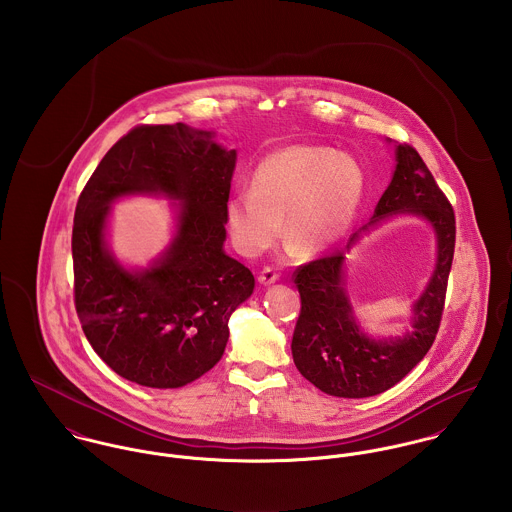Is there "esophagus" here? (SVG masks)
<instances>
[{"label": "esophagus", "instance_id": "esophagus-1", "mask_svg": "<svg viewBox=\"0 0 512 512\" xmlns=\"http://www.w3.org/2000/svg\"><path fill=\"white\" fill-rule=\"evenodd\" d=\"M278 280H280V274H278L274 268H270V266L262 268V272H260V276H258V282H260V284H264V286L276 284Z\"/></svg>", "mask_w": 512, "mask_h": 512}]
</instances>
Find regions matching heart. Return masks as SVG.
I'll use <instances>...</instances> for the list:
<instances>
[{
  "label": "heart",
  "mask_w": 512,
  "mask_h": 512,
  "mask_svg": "<svg viewBox=\"0 0 512 512\" xmlns=\"http://www.w3.org/2000/svg\"><path fill=\"white\" fill-rule=\"evenodd\" d=\"M363 165L335 147H282L264 155L250 173V191H234L224 205L230 236L240 252L268 250L284 230L303 254L341 242L361 213Z\"/></svg>",
  "instance_id": "b5f03b06"
}]
</instances>
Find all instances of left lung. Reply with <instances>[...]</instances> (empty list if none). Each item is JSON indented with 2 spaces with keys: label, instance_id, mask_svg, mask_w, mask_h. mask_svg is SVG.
I'll return each mask as SVG.
<instances>
[{
  "label": "left lung",
  "instance_id": "left-lung-1",
  "mask_svg": "<svg viewBox=\"0 0 512 512\" xmlns=\"http://www.w3.org/2000/svg\"><path fill=\"white\" fill-rule=\"evenodd\" d=\"M396 214L428 219L437 232V270L413 306V329L400 338L372 340L354 319L344 288L345 250H335L295 270L301 311L292 339L293 363L321 392L339 398L376 396L400 382L430 351L443 313L455 250V215L420 153L396 146V169L370 225Z\"/></svg>",
  "mask_w": 512,
  "mask_h": 512
}]
</instances>
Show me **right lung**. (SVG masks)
Returning a JSON list of instances; mask_svg holds the SVG:
<instances>
[{
	"label": "right lung",
	"mask_w": 512,
	"mask_h": 512,
	"mask_svg": "<svg viewBox=\"0 0 512 512\" xmlns=\"http://www.w3.org/2000/svg\"><path fill=\"white\" fill-rule=\"evenodd\" d=\"M185 124L138 126L102 157L73 226L74 305L96 355L149 388L185 386L217 365L232 311L254 292L230 258L224 205L236 149ZM128 194L177 200L178 230L149 269H124L105 246L109 205Z\"/></svg>",
	"instance_id": "1"
}]
</instances>
